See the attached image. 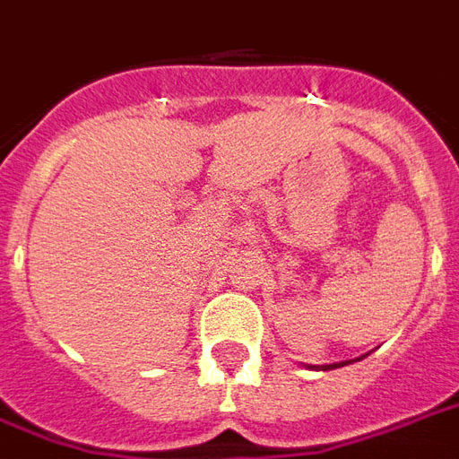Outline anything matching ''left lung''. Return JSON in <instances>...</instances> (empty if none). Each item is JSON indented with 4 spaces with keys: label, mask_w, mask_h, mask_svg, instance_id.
Masks as SVG:
<instances>
[{
    "label": "left lung",
    "mask_w": 459,
    "mask_h": 459,
    "mask_svg": "<svg viewBox=\"0 0 459 459\" xmlns=\"http://www.w3.org/2000/svg\"><path fill=\"white\" fill-rule=\"evenodd\" d=\"M337 368V366H344V364H333ZM333 366H328V368H333ZM323 371H325V366H323Z\"/></svg>",
    "instance_id": "left-lung-1"
}]
</instances>
